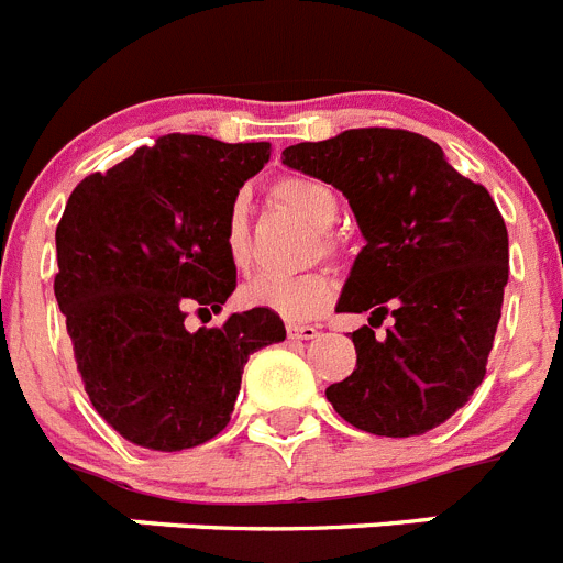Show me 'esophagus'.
Returning <instances> with one entry per match:
<instances>
[{
	"label": "esophagus",
	"mask_w": 563,
	"mask_h": 563,
	"mask_svg": "<svg viewBox=\"0 0 563 563\" xmlns=\"http://www.w3.org/2000/svg\"><path fill=\"white\" fill-rule=\"evenodd\" d=\"M287 335L296 338V341H312V338H318V327H312V324H287Z\"/></svg>",
	"instance_id": "1"
}]
</instances>
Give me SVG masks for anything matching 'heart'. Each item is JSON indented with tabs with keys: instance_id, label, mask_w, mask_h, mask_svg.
Returning <instances> with one entry per match:
<instances>
[{
	"instance_id": "1",
	"label": "heart",
	"mask_w": 563,
	"mask_h": 563,
	"mask_svg": "<svg viewBox=\"0 0 563 563\" xmlns=\"http://www.w3.org/2000/svg\"><path fill=\"white\" fill-rule=\"evenodd\" d=\"M271 197L282 208L292 211L305 222H310L321 242V253L332 256L338 251L335 239L330 236V228L335 225L341 206L332 186L305 174H287L278 177L271 186ZM222 247L225 256L236 271H245L251 265V225H247V200L236 197L228 206L225 220H222ZM335 301V278L324 267L298 273V276H256L242 287V305L253 310H271L276 316L292 318V321H307L330 310Z\"/></svg>"
}]
</instances>
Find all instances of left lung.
Returning <instances> with one entry per match:
<instances>
[{
    "label": "left lung",
    "instance_id": "8db88e82",
    "mask_svg": "<svg viewBox=\"0 0 563 563\" xmlns=\"http://www.w3.org/2000/svg\"><path fill=\"white\" fill-rule=\"evenodd\" d=\"M282 157L343 191L366 239L338 312L372 318L352 332L355 372L332 383L327 400L377 437L437 429L479 389L494 350L510 276L494 197L406 129H346ZM386 314L393 327L375 339Z\"/></svg>",
    "mask_w": 563,
    "mask_h": 563
}]
</instances>
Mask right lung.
<instances>
[{"label": "right lung", "instance_id": "right-lung-1", "mask_svg": "<svg viewBox=\"0 0 563 563\" xmlns=\"http://www.w3.org/2000/svg\"><path fill=\"white\" fill-rule=\"evenodd\" d=\"M271 143L163 134L84 177L56 228V301L67 318L84 389L123 440L183 451L231 422L247 357L285 341L271 310L186 330L236 290L222 220Z\"/></svg>", "mask_w": 563, "mask_h": 563}]
</instances>
